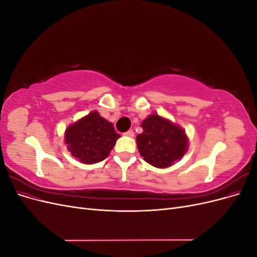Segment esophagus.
Listing matches in <instances>:
<instances>
[{
	"mask_svg": "<svg viewBox=\"0 0 257 257\" xmlns=\"http://www.w3.org/2000/svg\"><path fill=\"white\" fill-rule=\"evenodd\" d=\"M124 135L127 136V137H134V132L132 131V130H130V131L125 132V133H124Z\"/></svg>",
	"mask_w": 257,
	"mask_h": 257,
	"instance_id": "34e87169",
	"label": "esophagus"
}]
</instances>
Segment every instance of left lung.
<instances>
[{"instance_id": "left-lung-1", "label": "left lung", "mask_w": 257, "mask_h": 257, "mask_svg": "<svg viewBox=\"0 0 257 257\" xmlns=\"http://www.w3.org/2000/svg\"><path fill=\"white\" fill-rule=\"evenodd\" d=\"M136 137L137 148L144 160L158 168H167L188 151L189 139L185 131L159 114H150Z\"/></svg>"}]
</instances>
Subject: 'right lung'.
<instances>
[{
    "instance_id": "right-lung-1",
    "label": "right lung",
    "mask_w": 257,
    "mask_h": 257,
    "mask_svg": "<svg viewBox=\"0 0 257 257\" xmlns=\"http://www.w3.org/2000/svg\"><path fill=\"white\" fill-rule=\"evenodd\" d=\"M65 145L76 160L94 164L105 160L120 137L113 124L94 110L71 124L65 131Z\"/></svg>"
}]
</instances>
